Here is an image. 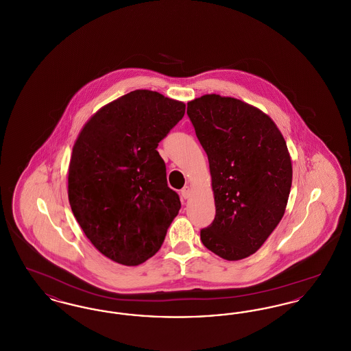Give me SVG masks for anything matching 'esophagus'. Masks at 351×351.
Listing matches in <instances>:
<instances>
[{"label":"esophagus","mask_w":351,"mask_h":351,"mask_svg":"<svg viewBox=\"0 0 351 351\" xmlns=\"http://www.w3.org/2000/svg\"><path fill=\"white\" fill-rule=\"evenodd\" d=\"M182 197L185 199V200L191 197V188L189 186H184L183 189H182Z\"/></svg>","instance_id":"34e87169"}]
</instances>
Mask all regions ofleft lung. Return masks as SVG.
I'll return each instance as SVG.
<instances>
[{
    "label": "left lung",
    "instance_id": "1",
    "mask_svg": "<svg viewBox=\"0 0 351 351\" xmlns=\"http://www.w3.org/2000/svg\"><path fill=\"white\" fill-rule=\"evenodd\" d=\"M186 114L208 155L216 205L201 242L226 261L247 258L285 212L292 163L283 135L267 114L233 97L201 96Z\"/></svg>",
    "mask_w": 351,
    "mask_h": 351
}]
</instances>
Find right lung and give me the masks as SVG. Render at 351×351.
Masks as SVG:
<instances>
[{"label":"right lung","instance_id":"add662e5","mask_svg":"<svg viewBox=\"0 0 351 351\" xmlns=\"http://www.w3.org/2000/svg\"><path fill=\"white\" fill-rule=\"evenodd\" d=\"M184 113V102L138 89L101 108L73 145L71 209L92 245L119 265L155 255L180 210L156 147Z\"/></svg>","mask_w":351,"mask_h":351}]
</instances>
